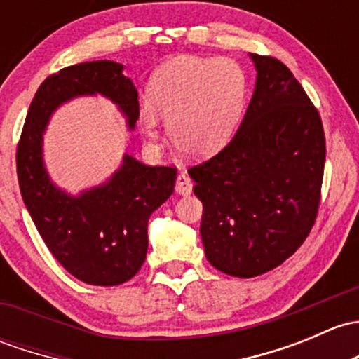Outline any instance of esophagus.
<instances>
[{
	"instance_id": "obj_1",
	"label": "esophagus",
	"mask_w": 359,
	"mask_h": 359,
	"mask_svg": "<svg viewBox=\"0 0 359 359\" xmlns=\"http://www.w3.org/2000/svg\"><path fill=\"white\" fill-rule=\"evenodd\" d=\"M175 191H177V194H180V196H189L192 192V180H191V177L187 175V172H180L179 175H177Z\"/></svg>"
}]
</instances>
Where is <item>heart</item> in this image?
I'll list each match as a JSON object with an SVG mask.
<instances>
[{
	"mask_svg": "<svg viewBox=\"0 0 359 359\" xmlns=\"http://www.w3.org/2000/svg\"><path fill=\"white\" fill-rule=\"evenodd\" d=\"M246 70L232 58L179 56L151 77L149 103L139 113L142 130L156 134L167 118L170 141L191 156H208L236 134L248 103Z\"/></svg>",
	"mask_w": 359,
	"mask_h": 359,
	"instance_id": "b5f03b06",
	"label": "heart"
}]
</instances>
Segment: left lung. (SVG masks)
<instances>
[{
  "mask_svg": "<svg viewBox=\"0 0 359 359\" xmlns=\"http://www.w3.org/2000/svg\"><path fill=\"white\" fill-rule=\"evenodd\" d=\"M249 56L256 84L239 130L187 170L203 203L206 258L241 278L273 270L304 243L325 167L322 118L303 86L277 58Z\"/></svg>",
  "mask_w": 359,
  "mask_h": 359,
  "instance_id": "8db88e82",
  "label": "left lung"
}]
</instances>
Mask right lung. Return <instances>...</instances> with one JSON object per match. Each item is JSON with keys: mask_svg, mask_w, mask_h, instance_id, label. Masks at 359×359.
<instances>
[{"mask_svg": "<svg viewBox=\"0 0 359 359\" xmlns=\"http://www.w3.org/2000/svg\"><path fill=\"white\" fill-rule=\"evenodd\" d=\"M113 101L134 130L137 89L110 60L79 63L53 74L30 103L17 148L22 199L44 244L69 273L90 285L130 280L148 252V220L172 196L177 168L148 167L123 154L120 168L101 186L72 196L53 184L44 167L43 135L53 111L77 96Z\"/></svg>", "mask_w": 359, "mask_h": 359, "instance_id": "add662e5", "label": "right lung"}]
</instances>
